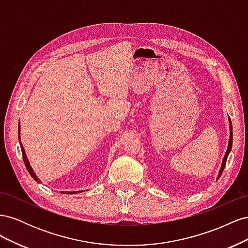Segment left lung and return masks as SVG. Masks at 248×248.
<instances>
[{"label": "left lung", "instance_id": "left-lung-1", "mask_svg": "<svg viewBox=\"0 0 248 248\" xmlns=\"http://www.w3.org/2000/svg\"><path fill=\"white\" fill-rule=\"evenodd\" d=\"M230 129H231V133H230V140H229V147H228V150L226 152V155H224L223 157V160H222V164H221V168H220V170H219V174H218V179L219 177L221 176L222 171L224 170V167H226V163H227V159H228V156H229V153L231 151L232 149V122H231V119H230Z\"/></svg>", "mask_w": 248, "mask_h": 248}]
</instances>
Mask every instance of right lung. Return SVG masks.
<instances>
[{
	"instance_id": "obj_1",
	"label": "right lung",
	"mask_w": 248,
	"mask_h": 248,
	"mask_svg": "<svg viewBox=\"0 0 248 248\" xmlns=\"http://www.w3.org/2000/svg\"><path fill=\"white\" fill-rule=\"evenodd\" d=\"M19 127H18V140H20V137H19ZM20 148H21V152H22V158H24V162H25V166H26V168H27V170H28V171L30 172V175L32 176V178L35 180V181H37V182H40L39 181V179L37 178V176H36V174L34 172V170H33V169L31 168V166H30V162H29V160H28V158H27V155H26V152H25V149H24V147L21 146V142H20ZM62 193H76V191H63Z\"/></svg>"
}]
</instances>
